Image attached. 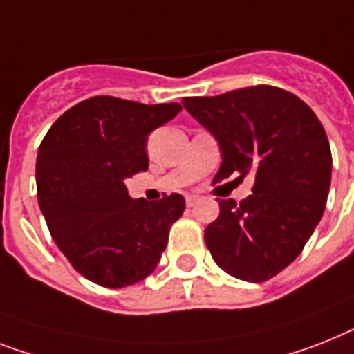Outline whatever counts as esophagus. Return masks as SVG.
Listing matches in <instances>:
<instances>
[{
	"label": "esophagus",
	"instance_id": "esophagus-1",
	"mask_svg": "<svg viewBox=\"0 0 354 354\" xmlns=\"http://www.w3.org/2000/svg\"><path fill=\"white\" fill-rule=\"evenodd\" d=\"M196 202H198V196H194V194H187L185 196L187 207H194V203Z\"/></svg>",
	"mask_w": 354,
	"mask_h": 354
}]
</instances>
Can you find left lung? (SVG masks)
Here are the masks:
<instances>
[{
    "instance_id": "8db88e82",
    "label": "left lung",
    "mask_w": 354,
    "mask_h": 354,
    "mask_svg": "<svg viewBox=\"0 0 354 354\" xmlns=\"http://www.w3.org/2000/svg\"><path fill=\"white\" fill-rule=\"evenodd\" d=\"M183 107L220 143L223 162L214 182L254 178L245 200L218 202L207 249L234 278L277 277L300 254L326 209L333 158L320 120L300 97L272 85L183 97Z\"/></svg>"
}]
</instances>
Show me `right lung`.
Returning <instances> with one entry per match:
<instances>
[{"mask_svg": "<svg viewBox=\"0 0 354 354\" xmlns=\"http://www.w3.org/2000/svg\"><path fill=\"white\" fill-rule=\"evenodd\" d=\"M180 103L94 96L57 118L36 160L37 202L50 236L80 274L102 287L147 278L162 258L182 194L132 200L125 180L149 169L145 140Z\"/></svg>", "mask_w": 354, "mask_h": 354, "instance_id": "1", "label": "right lung"}]
</instances>
